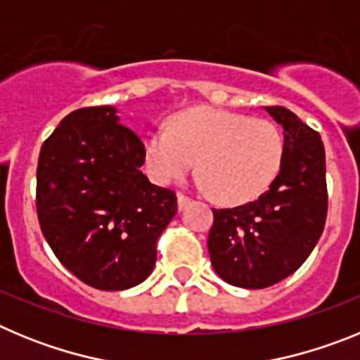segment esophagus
I'll return each mask as SVG.
<instances>
[{"instance_id": "esophagus-1", "label": "esophagus", "mask_w": 360, "mask_h": 360, "mask_svg": "<svg viewBox=\"0 0 360 360\" xmlns=\"http://www.w3.org/2000/svg\"><path fill=\"white\" fill-rule=\"evenodd\" d=\"M176 202H178V209H180V211H182V209H186L187 205H189V203H191V198H189V196L182 195V193H178Z\"/></svg>"}]
</instances>
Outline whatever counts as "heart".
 I'll list each match as a JSON object with an SVG mask.
<instances>
[{
  "label": "heart",
  "instance_id": "heart-1",
  "mask_svg": "<svg viewBox=\"0 0 360 360\" xmlns=\"http://www.w3.org/2000/svg\"><path fill=\"white\" fill-rule=\"evenodd\" d=\"M283 153L285 142L274 122L218 108L178 113L171 128L151 129L142 148L146 171L155 184L174 182L200 158L207 186L231 203L262 195L279 173Z\"/></svg>",
  "mask_w": 360,
  "mask_h": 360
}]
</instances>
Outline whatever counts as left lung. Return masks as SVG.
<instances>
[{"mask_svg":"<svg viewBox=\"0 0 360 360\" xmlns=\"http://www.w3.org/2000/svg\"><path fill=\"white\" fill-rule=\"evenodd\" d=\"M283 126L285 153L278 176L254 202L212 209V269L229 285L266 288L294 274L323 234L328 191L321 135L283 106H266Z\"/></svg>","mask_w":360,"mask_h":360,"instance_id":"left-lung-1","label":"left lung"}]
</instances>
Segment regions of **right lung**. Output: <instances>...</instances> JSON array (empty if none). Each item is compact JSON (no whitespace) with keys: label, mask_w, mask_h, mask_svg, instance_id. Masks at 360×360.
I'll list each match as a JSON object with an SVG mask.
<instances>
[{"label":"right lung","mask_w":360,"mask_h":360,"mask_svg":"<svg viewBox=\"0 0 360 360\" xmlns=\"http://www.w3.org/2000/svg\"><path fill=\"white\" fill-rule=\"evenodd\" d=\"M142 141L113 106L72 111L44 141L36 207L43 236L75 278L98 290H126L157 262V241L176 196L141 171Z\"/></svg>","instance_id":"obj_1"}]
</instances>
